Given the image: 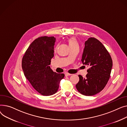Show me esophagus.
<instances>
[{
    "label": "esophagus",
    "mask_w": 127,
    "mask_h": 127,
    "mask_svg": "<svg viewBox=\"0 0 127 127\" xmlns=\"http://www.w3.org/2000/svg\"><path fill=\"white\" fill-rule=\"evenodd\" d=\"M64 74H65V76H70V75H72L71 74H70V73H66V72Z\"/></svg>",
    "instance_id": "esophagus-1"
}]
</instances>
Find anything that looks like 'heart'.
<instances>
[{
  "label": "heart",
  "instance_id": "heart-1",
  "mask_svg": "<svg viewBox=\"0 0 127 127\" xmlns=\"http://www.w3.org/2000/svg\"><path fill=\"white\" fill-rule=\"evenodd\" d=\"M66 41H67V42H68V44L69 46V47L70 48H72L74 46H75L78 45L76 39L74 38V37H69V38L67 39Z\"/></svg>",
  "mask_w": 127,
  "mask_h": 127
}]
</instances>
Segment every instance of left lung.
Instances as JSON below:
<instances>
[{
	"label": "left lung",
	"instance_id": "left-lung-1",
	"mask_svg": "<svg viewBox=\"0 0 127 127\" xmlns=\"http://www.w3.org/2000/svg\"><path fill=\"white\" fill-rule=\"evenodd\" d=\"M81 62L89 69L85 78L78 75L76 88L84 95H95L103 90L110 78L113 65L111 57L98 40L90 37L85 42Z\"/></svg>",
	"mask_w": 127,
	"mask_h": 127
}]
</instances>
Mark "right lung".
Wrapping results in <instances>:
<instances>
[{
  "label": "right lung",
  "mask_w": 127,
  "mask_h": 127,
  "mask_svg": "<svg viewBox=\"0 0 127 127\" xmlns=\"http://www.w3.org/2000/svg\"><path fill=\"white\" fill-rule=\"evenodd\" d=\"M56 38L42 36L33 41L22 58V68L32 87L43 96L52 95L58 91L63 73L54 72L49 65L54 56Z\"/></svg>",
  "instance_id": "obj_1"
}]
</instances>
